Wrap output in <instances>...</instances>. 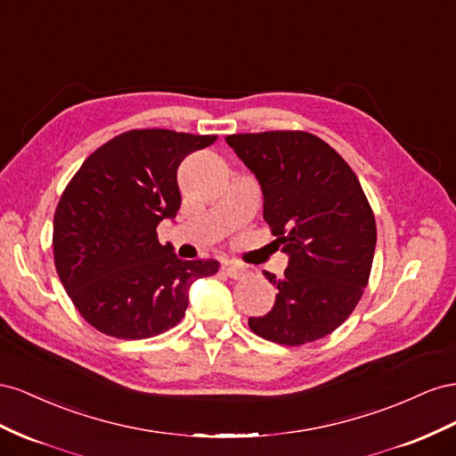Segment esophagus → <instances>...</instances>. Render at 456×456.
Segmentation results:
<instances>
[{"mask_svg":"<svg viewBox=\"0 0 456 456\" xmlns=\"http://www.w3.org/2000/svg\"><path fill=\"white\" fill-rule=\"evenodd\" d=\"M221 269H224V273L227 277H231L232 281H239L246 275V269L242 265H237L232 262H224V265H221Z\"/></svg>","mask_w":456,"mask_h":456,"instance_id":"obj_1","label":"esophagus"}]
</instances>
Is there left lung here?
<instances>
[{
	"label": "left lung",
	"mask_w": 456,
	"mask_h": 456,
	"mask_svg": "<svg viewBox=\"0 0 456 456\" xmlns=\"http://www.w3.org/2000/svg\"><path fill=\"white\" fill-rule=\"evenodd\" d=\"M264 191V219L289 254L275 305L250 317L254 334L304 346L334 332L369 284L376 221L357 175L329 142L307 132L227 135Z\"/></svg>",
	"instance_id": "8db88e82"
}]
</instances>
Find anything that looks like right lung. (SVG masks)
Returning <instances> with one entry per match:
<instances>
[{
  "label": "right lung",
  "instance_id": "right-lung-1",
  "mask_svg": "<svg viewBox=\"0 0 456 456\" xmlns=\"http://www.w3.org/2000/svg\"><path fill=\"white\" fill-rule=\"evenodd\" d=\"M216 139L132 129L91 152L62 191L53 217L55 269L99 332L142 340L174 329L192 281L217 273L216 259L183 262L156 235L181 206V160Z\"/></svg>",
  "mask_w": 456,
  "mask_h": 456
}]
</instances>
